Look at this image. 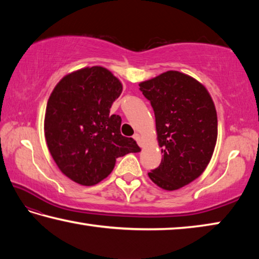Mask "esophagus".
<instances>
[{"label": "esophagus", "mask_w": 259, "mask_h": 259, "mask_svg": "<svg viewBox=\"0 0 259 259\" xmlns=\"http://www.w3.org/2000/svg\"><path fill=\"white\" fill-rule=\"evenodd\" d=\"M134 139L136 140V142H137V144H138L139 146L142 145V138H140V136L138 134H135L134 135Z\"/></svg>", "instance_id": "1"}]
</instances>
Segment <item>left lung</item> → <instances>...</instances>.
I'll return each instance as SVG.
<instances>
[{
  "instance_id": "left-lung-1",
  "label": "left lung",
  "mask_w": 259,
  "mask_h": 259,
  "mask_svg": "<svg viewBox=\"0 0 259 259\" xmlns=\"http://www.w3.org/2000/svg\"><path fill=\"white\" fill-rule=\"evenodd\" d=\"M140 91L155 115L160 165L148 172L157 186L175 191L207 168L217 140V113L207 89L177 71L142 82Z\"/></svg>"
}]
</instances>
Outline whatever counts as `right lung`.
Here are the masks:
<instances>
[{
  "mask_svg": "<svg viewBox=\"0 0 259 259\" xmlns=\"http://www.w3.org/2000/svg\"><path fill=\"white\" fill-rule=\"evenodd\" d=\"M122 84L108 69L94 66L61 78L47 104L45 134L50 154L65 176L84 186L102 182L117 157L140 151L121 135V116L109 114Z\"/></svg>",
  "mask_w": 259,
  "mask_h": 259,
  "instance_id": "right-lung-1",
  "label": "right lung"
}]
</instances>
